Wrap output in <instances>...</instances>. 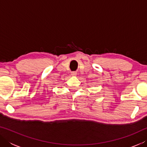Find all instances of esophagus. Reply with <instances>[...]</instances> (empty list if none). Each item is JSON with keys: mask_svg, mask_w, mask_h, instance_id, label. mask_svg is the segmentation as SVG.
Returning <instances> with one entry per match:
<instances>
[{"mask_svg": "<svg viewBox=\"0 0 147 147\" xmlns=\"http://www.w3.org/2000/svg\"><path fill=\"white\" fill-rule=\"evenodd\" d=\"M71 75L72 76H76V72H72Z\"/></svg>", "mask_w": 147, "mask_h": 147, "instance_id": "esophagus-1", "label": "esophagus"}]
</instances>
